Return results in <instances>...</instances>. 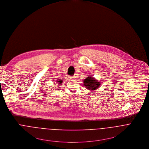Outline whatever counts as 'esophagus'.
I'll use <instances>...</instances> for the list:
<instances>
[{
	"mask_svg": "<svg viewBox=\"0 0 149 149\" xmlns=\"http://www.w3.org/2000/svg\"><path fill=\"white\" fill-rule=\"evenodd\" d=\"M76 78H77V77H76L75 76H72V77H71V79H75Z\"/></svg>",
	"mask_w": 149,
	"mask_h": 149,
	"instance_id": "1",
	"label": "esophagus"
}]
</instances>
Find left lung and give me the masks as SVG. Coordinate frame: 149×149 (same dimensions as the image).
Instances as JSON below:
<instances>
[{
    "mask_svg": "<svg viewBox=\"0 0 149 149\" xmlns=\"http://www.w3.org/2000/svg\"><path fill=\"white\" fill-rule=\"evenodd\" d=\"M83 83L86 86V88L90 91H94L99 88V85L100 84L99 81H96L94 78L90 75L84 79Z\"/></svg>",
    "mask_w": 149,
    "mask_h": 149,
    "instance_id": "obj_1",
    "label": "left lung"
}]
</instances>
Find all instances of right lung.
Instances as JSON below:
<instances>
[{"label": "right lung", "mask_w": 149, "mask_h": 149, "mask_svg": "<svg viewBox=\"0 0 149 149\" xmlns=\"http://www.w3.org/2000/svg\"><path fill=\"white\" fill-rule=\"evenodd\" d=\"M57 82V83L59 84H59H61L62 83V82H63V81L62 80V79H59L58 81H56Z\"/></svg>", "instance_id": "1"}]
</instances>
